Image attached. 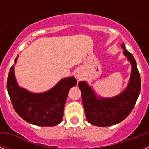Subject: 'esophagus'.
<instances>
[{"mask_svg":"<svg viewBox=\"0 0 149 149\" xmlns=\"http://www.w3.org/2000/svg\"><path fill=\"white\" fill-rule=\"evenodd\" d=\"M80 77H81V76H80V75H79V74H77V79H80Z\"/></svg>","mask_w":149,"mask_h":149,"instance_id":"esophagus-1","label":"esophagus"}]
</instances>
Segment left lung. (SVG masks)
<instances>
[{"label": "left lung", "instance_id": "8db88e82", "mask_svg": "<svg viewBox=\"0 0 149 149\" xmlns=\"http://www.w3.org/2000/svg\"><path fill=\"white\" fill-rule=\"evenodd\" d=\"M121 48L132 65L129 82L122 93L113 97L103 98L98 97L86 82L81 81L78 84L86 118L91 125L107 127L121 122L129 115L136 104L141 91L140 74L134 56L125 49L124 43L121 44Z\"/></svg>", "mask_w": 149, "mask_h": 149}]
</instances>
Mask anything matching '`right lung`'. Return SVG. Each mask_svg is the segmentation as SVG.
Wrapping results in <instances>:
<instances>
[{"instance_id": "obj_1", "label": "right lung", "mask_w": 149, "mask_h": 149, "mask_svg": "<svg viewBox=\"0 0 149 149\" xmlns=\"http://www.w3.org/2000/svg\"><path fill=\"white\" fill-rule=\"evenodd\" d=\"M76 84L74 77H66L46 92L31 93L17 84L12 65L8 74L7 89L13 107L22 119L32 125L51 127L58 125L63 120L68 93Z\"/></svg>"}]
</instances>
